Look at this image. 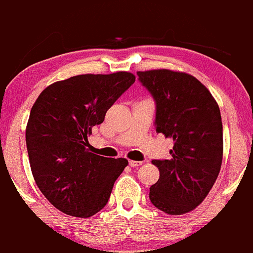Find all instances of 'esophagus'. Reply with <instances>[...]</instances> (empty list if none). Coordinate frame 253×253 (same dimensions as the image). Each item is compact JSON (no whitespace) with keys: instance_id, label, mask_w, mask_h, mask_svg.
I'll use <instances>...</instances> for the list:
<instances>
[{"instance_id":"1","label":"esophagus","mask_w":253,"mask_h":253,"mask_svg":"<svg viewBox=\"0 0 253 253\" xmlns=\"http://www.w3.org/2000/svg\"><path fill=\"white\" fill-rule=\"evenodd\" d=\"M129 165L131 168H136V167H140V165H142V162H137V160H130Z\"/></svg>"}]
</instances>
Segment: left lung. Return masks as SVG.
<instances>
[{
    "label": "left lung",
    "instance_id": "obj_1",
    "mask_svg": "<svg viewBox=\"0 0 253 253\" xmlns=\"http://www.w3.org/2000/svg\"><path fill=\"white\" fill-rule=\"evenodd\" d=\"M156 101V130L173 140L171 159L153 160L159 180L151 203L169 214H183L203 203L217 180L223 157V127L216 100L202 82L171 70L138 71Z\"/></svg>",
    "mask_w": 253,
    "mask_h": 253
}]
</instances>
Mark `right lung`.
Returning <instances> with one entry per match:
<instances>
[{
	"label": "right lung",
	"mask_w": 253,
	"mask_h": 253,
	"mask_svg": "<svg viewBox=\"0 0 253 253\" xmlns=\"http://www.w3.org/2000/svg\"><path fill=\"white\" fill-rule=\"evenodd\" d=\"M135 82L130 72L80 75L50 84L30 112L26 147L40 191L61 212L88 218L105 208L126 158L89 151L91 129Z\"/></svg>",
	"instance_id": "1"
}]
</instances>
